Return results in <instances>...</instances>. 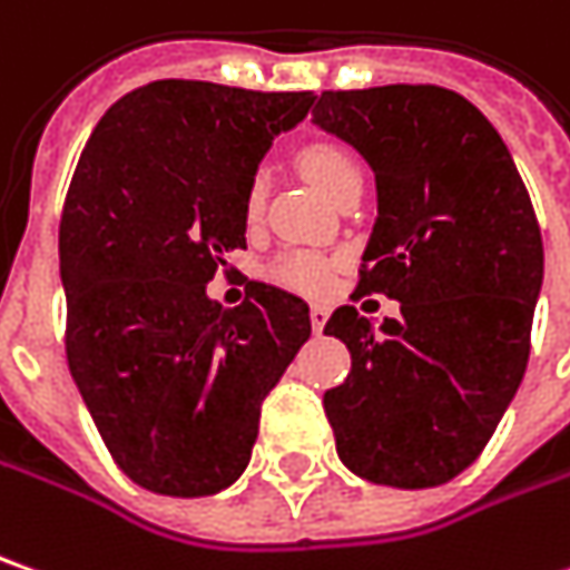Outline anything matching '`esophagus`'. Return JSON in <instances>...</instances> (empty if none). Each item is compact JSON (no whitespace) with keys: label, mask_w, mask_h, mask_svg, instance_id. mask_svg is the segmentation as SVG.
Listing matches in <instances>:
<instances>
[{"label":"esophagus","mask_w":570,"mask_h":570,"mask_svg":"<svg viewBox=\"0 0 570 570\" xmlns=\"http://www.w3.org/2000/svg\"><path fill=\"white\" fill-rule=\"evenodd\" d=\"M327 317H330V311L324 307V304H311V327H314V333H324V327H327Z\"/></svg>","instance_id":"esophagus-1"}]
</instances>
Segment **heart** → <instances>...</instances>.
<instances>
[{
    "label": "heart",
    "instance_id": "heart-1",
    "mask_svg": "<svg viewBox=\"0 0 570 570\" xmlns=\"http://www.w3.org/2000/svg\"><path fill=\"white\" fill-rule=\"evenodd\" d=\"M298 163L301 169H304V176L321 188L327 198H336L346 186L362 183L358 159L346 147L330 144V140L307 144L298 154ZM266 186H269L266 173H256L249 179L246 198H243L246 217H259L263 205H266ZM269 275L278 285L292 288V292L321 295V292H327L330 282H333V263H330L327 256H317V253H292V256H282L269 269Z\"/></svg>",
    "mask_w": 570,
    "mask_h": 570
}]
</instances>
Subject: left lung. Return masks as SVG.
Listing matches in <instances>:
<instances>
[{"label": "left lung", "mask_w": 570, "mask_h": 570, "mask_svg": "<svg viewBox=\"0 0 570 570\" xmlns=\"http://www.w3.org/2000/svg\"><path fill=\"white\" fill-rule=\"evenodd\" d=\"M314 121L353 144L379 186L353 301H401L382 327L353 304L324 327L353 356L324 394L336 452L365 481L436 488L481 455L523 382L539 220L494 125L452 89L321 92Z\"/></svg>", "instance_id": "obj_1"}]
</instances>
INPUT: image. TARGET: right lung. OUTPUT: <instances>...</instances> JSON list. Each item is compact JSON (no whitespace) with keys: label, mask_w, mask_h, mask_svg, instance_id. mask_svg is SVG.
<instances>
[{"label":"right lung","mask_w":570,"mask_h":570,"mask_svg":"<svg viewBox=\"0 0 570 570\" xmlns=\"http://www.w3.org/2000/svg\"><path fill=\"white\" fill-rule=\"evenodd\" d=\"M314 92L157 79L118 99L76 163L60 217L67 362L118 469L208 498L249 465L263 401L311 336L307 304L249 282L208 298L246 249V188Z\"/></svg>","instance_id":"right-lung-1"}]
</instances>
